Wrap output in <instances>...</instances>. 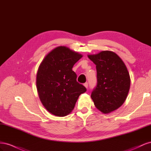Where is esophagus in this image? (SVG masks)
<instances>
[{
  "instance_id": "esophagus-1",
  "label": "esophagus",
  "mask_w": 151,
  "mask_h": 151,
  "mask_svg": "<svg viewBox=\"0 0 151 151\" xmlns=\"http://www.w3.org/2000/svg\"><path fill=\"white\" fill-rule=\"evenodd\" d=\"M84 86L86 87V88H88V83H84Z\"/></svg>"
}]
</instances>
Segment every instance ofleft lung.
<instances>
[{"label":"left lung","instance_id":"8db88e82","mask_svg":"<svg viewBox=\"0 0 151 151\" xmlns=\"http://www.w3.org/2000/svg\"><path fill=\"white\" fill-rule=\"evenodd\" d=\"M88 57L96 65L97 70V86L91 97L101 113H111L122 106L129 93L130 77L127 68L120 57L111 51Z\"/></svg>","mask_w":151,"mask_h":151}]
</instances>
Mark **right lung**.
Wrapping results in <instances>:
<instances>
[{
  "mask_svg": "<svg viewBox=\"0 0 151 151\" xmlns=\"http://www.w3.org/2000/svg\"><path fill=\"white\" fill-rule=\"evenodd\" d=\"M83 55L65 46L50 52L38 67L36 88L41 102L56 116H65L74 108L85 87L77 82L72 67Z\"/></svg>",
  "mask_w": 151,
  "mask_h": 151,
  "instance_id": "add662e5",
  "label": "right lung"
}]
</instances>
